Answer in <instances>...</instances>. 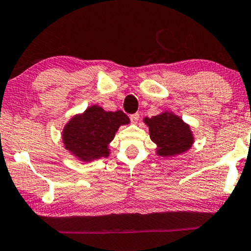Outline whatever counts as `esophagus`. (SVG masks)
I'll use <instances>...</instances> for the list:
<instances>
[{
	"label": "esophagus",
	"mask_w": 251,
	"mask_h": 251,
	"mask_svg": "<svg viewBox=\"0 0 251 251\" xmlns=\"http://www.w3.org/2000/svg\"><path fill=\"white\" fill-rule=\"evenodd\" d=\"M130 120L132 123H137L138 120H140V114L136 113V114H132V115H130Z\"/></svg>",
	"instance_id": "34e87169"
}]
</instances>
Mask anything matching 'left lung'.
Masks as SVG:
<instances>
[{
    "label": "left lung",
    "mask_w": 251,
    "mask_h": 251,
    "mask_svg": "<svg viewBox=\"0 0 251 251\" xmlns=\"http://www.w3.org/2000/svg\"><path fill=\"white\" fill-rule=\"evenodd\" d=\"M149 126L150 138L157 145L156 153L162 157H173L191 149L194 143L191 126L172 111H163L152 117H144Z\"/></svg>",
    "instance_id": "8db88e82"
}]
</instances>
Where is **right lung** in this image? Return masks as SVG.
I'll return each instance as SVG.
<instances>
[{
  "instance_id": "1",
  "label": "right lung",
  "mask_w": 251,
  "mask_h": 251,
  "mask_svg": "<svg viewBox=\"0 0 251 251\" xmlns=\"http://www.w3.org/2000/svg\"><path fill=\"white\" fill-rule=\"evenodd\" d=\"M123 111H106L97 104L76 114L63 129L65 149L81 162H93L109 156V143L121 126L128 125Z\"/></svg>"
}]
</instances>
